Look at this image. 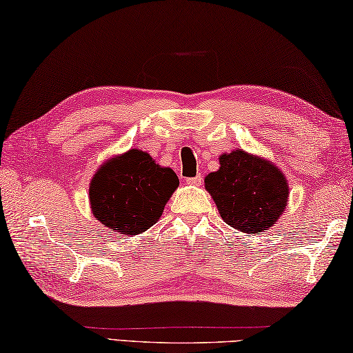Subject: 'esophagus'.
Wrapping results in <instances>:
<instances>
[{
	"label": "esophagus",
	"mask_w": 353,
	"mask_h": 353,
	"mask_svg": "<svg viewBox=\"0 0 353 353\" xmlns=\"http://www.w3.org/2000/svg\"><path fill=\"white\" fill-rule=\"evenodd\" d=\"M186 183L190 184V186H200V184H201V175H197V176H194V178H188Z\"/></svg>",
	"instance_id": "esophagus-1"
}]
</instances>
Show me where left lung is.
I'll return each mask as SVG.
<instances>
[{
  "label": "left lung",
  "instance_id": "1",
  "mask_svg": "<svg viewBox=\"0 0 353 353\" xmlns=\"http://www.w3.org/2000/svg\"><path fill=\"white\" fill-rule=\"evenodd\" d=\"M219 164V170L205 176V189L223 221L248 236L274 227L290 197V184L280 167L242 148L222 153Z\"/></svg>",
  "mask_w": 353,
  "mask_h": 353
}]
</instances>
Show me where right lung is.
<instances>
[{
    "label": "right lung",
    "mask_w": 353,
    "mask_h": 353,
    "mask_svg": "<svg viewBox=\"0 0 353 353\" xmlns=\"http://www.w3.org/2000/svg\"><path fill=\"white\" fill-rule=\"evenodd\" d=\"M178 184L170 167L156 164L147 152L130 148L106 159L92 176V214L114 233L141 234L159 221Z\"/></svg>",
    "instance_id": "obj_1"
}]
</instances>
